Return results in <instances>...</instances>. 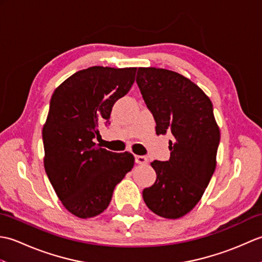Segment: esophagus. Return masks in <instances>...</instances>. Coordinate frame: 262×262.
<instances>
[{
  "label": "esophagus",
  "instance_id": "obj_1",
  "mask_svg": "<svg viewBox=\"0 0 262 262\" xmlns=\"http://www.w3.org/2000/svg\"><path fill=\"white\" fill-rule=\"evenodd\" d=\"M135 161L137 164H146L148 162V160L145 155H136Z\"/></svg>",
  "mask_w": 262,
  "mask_h": 262
}]
</instances>
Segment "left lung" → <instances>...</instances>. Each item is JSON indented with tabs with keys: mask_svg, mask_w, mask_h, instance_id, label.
Returning <instances> with one entry per match:
<instances>
[{
	"mask_svg": "<svg viewBox=\"0 0 262 262\" xmlns=\"http://www.w3.org/2000/svg\"><path fill=\"white\" fill-rule=\"evenodd\" d=\"M136 83L157 124L171 133L170 160L151 163L157 181L143 190L154 214L179 219L202 198L216 168L220 129L209 98L187 77L169 70L140 68Z\"/></svg>",
	"mask_w": 262,
	"mask_h": 262,
	"instance_id": "1",
	"label": "left lung"
}]
</instances>
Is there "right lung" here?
Masks as SVG:
<instances>
[{
	"label": "right lung",
	"instance_id": "add662e5",
	"mask_svg": "<svg viewBox=\"0 0 262 262\" xmlns=\"http://www.w3.org/2000/svg\"><path fill=\"white\" fill-rule=\"evenodd\" d=\"M136 69L93 66L76 72L54 91L42 128L45 170L60 202L80 219L101 214L115 187L134 166L133 154L114 153L93 142L110 124L117 100L130 90Z\"/></svg>",
	"mask_w": 262,
	"mask_h": 262
}]
</instances>
